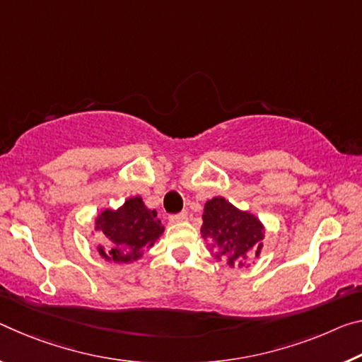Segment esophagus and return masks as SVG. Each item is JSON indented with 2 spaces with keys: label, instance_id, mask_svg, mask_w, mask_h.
I'll use <instances>...</instances> for the list:
<instances>
[{
  "label": "esophagus",
  "instance_id": "esophagus-1",
  "mask_svg": "<svg viewBox=\"0 0 362 362\" xmlns=\"http://www.w3.org/2000/svg\"><path fill=\"white\" fill-rule=\"evenodd\" d=\"M188 219V212L183 211L180 214H172L169 216V222L170 223H179V222H185Z\"/></svg>",
  "mask_w": 362,
  "mask_h": 362
}]
</instances>
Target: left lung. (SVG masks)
I'll use <instances>...</instances> for the list:
<instances>
[{
	"label": "left lung",
	"instance_id": "obj_1",
	"mask_svg": "<svg viewBox=\"0 0 362 362\" xmlns=\"http://www.w3.org/2000/svg\"><path fill=\"white\" fill-rule=\"evenodd\" d=\"M202 237L211 240L208 248L216 259H226L230 267H248L250 257L256 259L261 255L264 226L250 211L214 197L204 203Z\"/></svg>",
	"mask_w": 362,
	"mask_h": 362
}]
</instances>
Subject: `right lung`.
I'll return each instance as SVG.
<instances>
[{
  "instance_id": "obj_1",
  "label": "right lung",
  "mask_w": 362,
  "mask_h": 362,
  "mask_svg": "<svg viewBox=\"0 0 362 362\" xmlns=\"http://www.w3.org/2000/svg\"><path fill=\"white\" fill-rule=\"evenodd\" d=\"M93 230L105 235L109 242L107 248L96 246L103 259L129 264L139 261L143 251L154 246L164 233V226L158 212L148 208L141 197H132L117 209H101L95 217Z\"/></svg>"
}]
</instances>
